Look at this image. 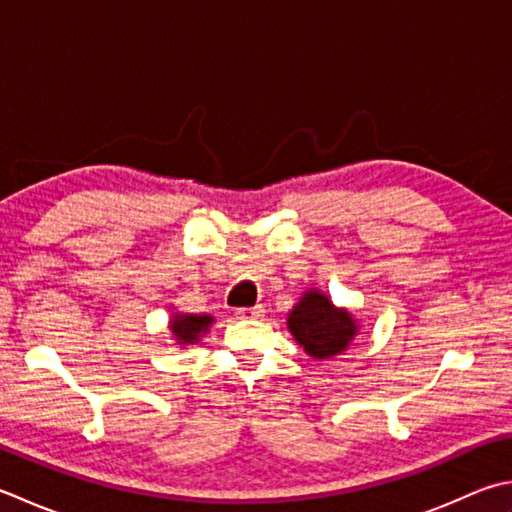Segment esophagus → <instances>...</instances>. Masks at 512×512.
I'll return each mask as SVG.
<instances>
[{
    "label": "esophagus",
    "mask_w": 512,
    "mask_h": 512,
    "mask_svg": "<svg viewBox=\"0 0 512 512\" xmlns=\"http://www.w3.org/2000/svg\"><path fill=\"white\" fill-rule=\"evenodd\" d=\"M239 319H259L264 317V308L262 306H255V308H237L235 313Z\"/></svg>",
    "instance_id": "34e87169"
}]
</instances>
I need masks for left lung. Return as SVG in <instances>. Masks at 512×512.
Segmentation results:
<instances>
[{"instance_id": "obj_1", "label": "left lung", "mask_w": 512, "mask_h": 512, "mask_svg": "<svg viewBox=\"0 0 512 512\" xmlns=\"http://www.w3.org/2000/svg\"><path fill=\"white\" fill-rule=\"evenodd\" d=\"M286 326L304 353L313 359H330L348 350L359 333L357 317L319 288H308L288 313Z\"/></svg>"}]
</instances>
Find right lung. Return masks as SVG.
Instances as JSON below:
<instances>
[{
	"label": "right lung",
	"instance_id": "1",
	"mask_svg": "<svg viewBox=\"0 0 512 512\" xmlns=\"http://www.w3.org/2000/svg\"><path fill=\"white\" fill-rule=\"evenodd\" d=\"M213 324H215L213 315H193V313H182V310H173L168 319V330H170V337L175 339V344L179 348H186L202 342V337L208 333Z\"/></svg>",
	"mask_w": 512,
	"mask_h": 512
}]
</instances>
